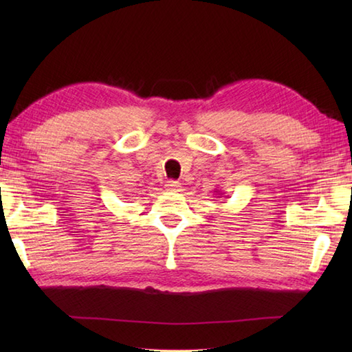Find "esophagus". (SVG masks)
Returning a JSON list of instances; mask_svg holds the SVG:
<instances>
[{"label":"esophagus","instance_id":"34e87169","mask_svg":"<svg viewBox=\"0 0 352 352\" xmlns=\"http://www.w3.org/2000/svg\"><path fill=\"white\" fill-rule=\"evenodd\" d=\"M164 186H166V190H169V192H178L182 188V184L175 180H169Z\"/></svg>","mask_w":352,"mask_h":352}]
</instances>
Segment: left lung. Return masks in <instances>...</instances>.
<instances>
[{"label":"left lung","mask_w":352,"mask_h":352,"mask_svg":"<svg viewBox=\"0 0 352 352\" xmlns=\"http://www.w3.org/2000/svg\"><path fill=\"white\" fill-rule=\"evenodd\" d=\"M216 192H218V195H219L218 198H221V197L223 195V193H222V190H219V189H216Z\"/></svg>","instance_id":"obj_1"}]
</instances>
